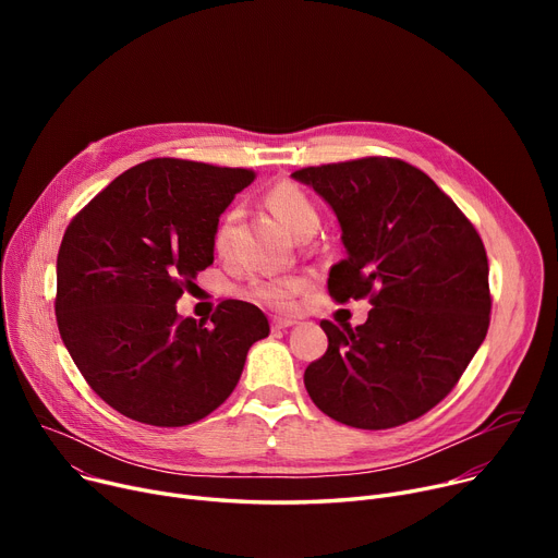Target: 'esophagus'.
I'll use <instances>...</instances> for the list:
<instances>
[{
    "label": "esophagus",
    "instance_id": "obj_1",
    "mask_svg": "<svg viewBox=\"0 0 558 558\" xmlns=\"http://www.w3.org/2000/svg\"><path fill=\"white\" fill-rule=\"evenodd\" d=\"M296 324H299V320L291 318V316H274L271 318V326L276 330H284V328H291V326H296Z\"/></svg>",
    "mask_w": 558,
    "mask_h": 558
}]
</instances>
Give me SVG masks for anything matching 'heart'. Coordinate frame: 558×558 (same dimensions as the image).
Returning <instances> with one entry per match:
<instances>
[{"label": "heart", "mask_w": 558, "mask_h": 558, "mask_svg": "<svg viewBox=\"0 0 558 558\" xmlns=\"http://www.w3.org/2000/svg\"><path fill=\"white\" fill-rule=\"evenodd\" d=\"M267 205L271 208V213L282 221V226L301 238V234L316 230L318 226V210L314 201L294 183H278L269 190L267 194ZM238 219V213L230 210L217 232H215V246L217 251H226L228 248V240H230V228ZM307 287V278L303 276H259L251 282L248 291L251 296L267 303L276 310H289L291 305L296 303V296Z\"/></svg>", "instance_id": "1"}]
</instances>
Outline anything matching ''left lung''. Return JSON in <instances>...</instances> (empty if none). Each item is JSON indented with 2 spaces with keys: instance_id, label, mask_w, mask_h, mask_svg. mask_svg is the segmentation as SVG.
Masks as SVG:
<instances>
[{
  "instance_id": "1",
  "label": "left lung",
  "mask_w": 558,
  "mask_h": 558,
  "mask_svg": "<svg viewBox=\"0 0 558 558\" xmlns=\"http://www.w3.org/2000/svg\"><path fill=\"white\" fill-rule=\"evenodd\" d=\"M291 179L324 198L345 259L330 269L337 303L371 296L366 324L328 335L305 389L330 418L387 429L423 416L459 383L488 330V259L454 201L396 158L305 167Z\"/></svg>"
}]
</instances>
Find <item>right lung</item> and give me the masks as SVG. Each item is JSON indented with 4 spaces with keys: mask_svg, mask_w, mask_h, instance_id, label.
I'll list each match as a JSON object with an SVG mask.
<instances>
[{
    "mask_svg": "<svg viewBox=\"0 0 558 558\" xmlns=\"http://www.w3.org/2000/svg\"><path fill=\"white\" fill-rule=\"evenodd\" d=\"M248 169L156 158L124 171L72 219L56 262L61 339L93 391L158 427L208 416L238 387L264 312L223 301L210 326L175 301L215 259L219 217Z\"/></svg>",
    "mask_w": 558,
    "mask_h": 558,
    "instance_id": "right-lung-1",
    "label": "right lung"
}]
</instances>
